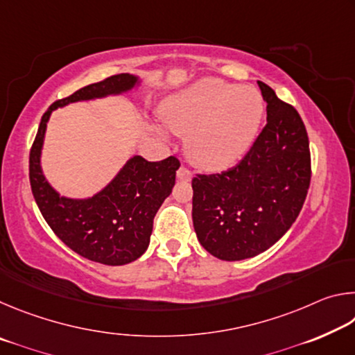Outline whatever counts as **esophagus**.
<instances>
[{"instance_id": "esophagus-1", "label": "esophagus", "mask_w": 355, "mask_h": 355, "mask_svg": "<svg viewBox=\"0 0 355 355\" xmlns=\"http://www.w3.org/2000/svg\"><path fill=\"white\" fill-rule=\"evenodd\" d=\"M177 178L182 180V182H189L192 178V172L186 166H180L177 171Z\"/></svg>"}]
</instances>
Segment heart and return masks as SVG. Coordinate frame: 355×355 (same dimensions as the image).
Masks as SVG:
<instances>
[{"mask_svg": "<svg viewBox=\"0 0 355 355\" xmlns=\"http://www.w3.org/2000/svg\"><path fill=\"white\" fill-rule=\"evenodd\" d=\"M161 114L167 128L186 135L192 163L220 171L236 163L254 141L263 100L252 87L203 78L167 100Z\"/></svg>", "mask_w": 355, "mask_h": 355, "instance_id": "b5f03b06", "label": "heart"}]
</instances>
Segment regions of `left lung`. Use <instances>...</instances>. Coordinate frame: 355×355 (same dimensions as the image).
Listing matches in <instances>:
<instances>
[{"label":"left lung","instance_id":"8db88e82","mask_svg":"<svg viewBox=\"0 0 355 355\" xmlns=\"http://www.w3.org/2000/svg\"><path fill=\"white\" fill-rule=\"evenodd\" d=\"M268 122L244 158L192 178V222L200 244L225 261L252 258L285 235L311 178L309 136L299 112L258 81Z\"/></svg>","mask_w":355,"mask_h":355}]
</instances>
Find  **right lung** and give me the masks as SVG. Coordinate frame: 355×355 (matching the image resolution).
<instances>
[{
  "mask_svg": "<svg viewBox=\"0 0 355 355\" xmlns=\"http://www.w3.org/2000/svg\"><path fill=\"white\" fill-rule=\"evenodd\" d=\"M136 78L112 75L56 100L42 116L29 152V183L46 224L69 248L87 260L120 266L146 252L153 230V219L175 184L180 161L175 156L147 161L133 156L111 184L87 200L61 197L45 182L40 171V148L48 117L58 106L128 91Z\"/></svg>",
  "mask_w": 355,
  "mask_h": 355,
  "instance_id": "right-lung-1",
  "label": "right lung"
}]
</instances>
